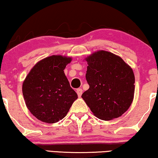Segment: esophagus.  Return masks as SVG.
Listing matches in <instances>:
<instances>
[{"label":"esophagus","mask_w":158,"mask_h":158,"mask_svg":"<svg viewBox=\"0 0 158 158\" xmlns=\"http://www.w3.org/2000/svg\"><path fill=\"white\" fill-rule=\"evenodd\" d=\"M76 92H77V96H78V97H81L82 96V94H83V90H82L81 88H77Z\"/></svg>","instance_id":"34e87169"}]
</instances>
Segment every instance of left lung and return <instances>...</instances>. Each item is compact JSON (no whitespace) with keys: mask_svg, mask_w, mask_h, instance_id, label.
<instances>
[{"mask_svg":"<svg viewBox=\"0 0 158 158\" xmlns=\"http://www.w3.org/2000/svg\"><path fill=\"white\" fill-rule=\"evenodd\" d=\"M89 89L82 98L96 117L109 121L125 113L135 94L133 70L119 56L99 50L85 58Z\"/></svg>","mask_w":158,"mask_h":158,"instance_id":"left-lung-1","label":"left lung"}]
</instances>
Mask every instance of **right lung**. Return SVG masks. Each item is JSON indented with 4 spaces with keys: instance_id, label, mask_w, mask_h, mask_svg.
I'll list each match as a JSON object with an SVG mask.
<instances>
[{
    "instance_id": "add662e5",
    "label": "right lung",
    "mask_w": 158,
    "mask_h": 158,
    "mask_svg": "<svg viewBox=\"0 0 158 158\" xmlns=\"http://www.w3.org/2000/svg\"><path fill=\"white\" fill-rule=\"evenodd\" d=\"M72 57L52 55L39 61L22 85L26 106L41 122L53 124L67 115L77 95L64 73Z\"/></svg>"
}]
</instances>
